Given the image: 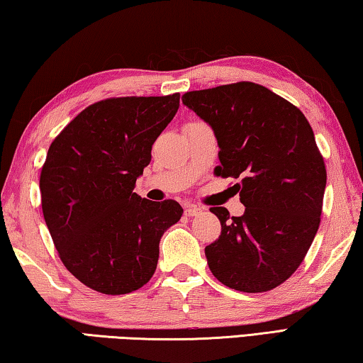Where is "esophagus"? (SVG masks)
Segmentation results:
<instances>
[{
    "instance_id": "34e87169",
    "label": "esophagus",
    "mask_w": 363,
    "mask_h": 363,
    "mask_svg": "<svg viewBox=\"0 0 363 363\" xmlns=\"http://www.w3.org/2000/svg\"><path fill=\"white\" fill-rule=\"evenodd\" d=\"M201 213H203V207H199V206H196V204L185 206V216L194 217V216H201Z\"/></svg>"
}]
</instances>
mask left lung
Instances as JSON below:
<instances>
[{
    "mask_svg": "<svg viewBox=\"0 0 363 363\" xmlns=\"http://www.w3.org/2000/svg\"><path fill=\"white\" fill-rule=\"evenodd\" d=\"M183 104L209 123L218 143L216 174L246 211L211 207L222 233L206 246L212 275L242 293L280 286L298 270L317 235L326 169L306 116L269 88L238 82L188 91Z\"/></svg>",
    "mask_w": 363,
    "mask_h": 363,
    "instance_id": "obj_1",
    "label": "left lung"
}]
</instances>
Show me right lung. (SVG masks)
Returning <instances> with one entry per match:
<instances>
[{"instance_id": "right-lung-1", "label": "right lung", "mask_w": 363, "mask_h": 363, "mask_svg": "<svg viewBox=\"0 0 363 363\" xmlns=\"http://www.w3.org/2000/svg\"><path fill=\"white\" fill-rule=\"evenodd\" d=\"M178 106V93L98 101L48 150L40 175L46 227L65 269L98 293L145 286L156 272L160 238L180 220L177 201L152 203L133 193Z\"/></svg>"}]
</instances>
